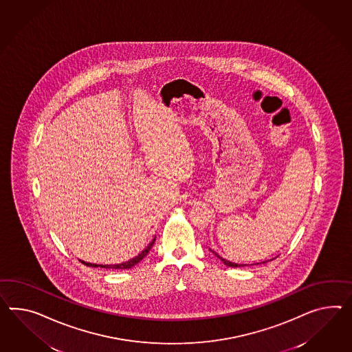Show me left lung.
<instances>
[{"mask_svg": "<svg viewBox=\"0 0 352 352\" xmlns=\"http://www.w3.org/2000/svg\"><path fill=\"white\" fill-rule=\"evenodd\" d=\"M212 252L216 255L218 259H221V261H223L227 267H232V268H236V267H243V264H236V263H232V261H226V259H223L222 256H219V255H218L217 252H213V250H212ZM263 263H265V261H263ZM256 264H258V263H256Z\"/></svg>", "mask_w": 352, "mask_h": 352, "instance_id": "1", "label": "left lung"}]
</instances>
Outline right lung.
<instances>
[{
	"label": "right lung",
	"instance_id": "right-lung-1",
	"mask_svg": "<svg viewBox=\"0 0 352 352\" xmlns=\"http://www.w3.org/2000/svg\"><path fill=\"white\" fill-rule=\"evenodd\" d=\"M154 241H155V237H154L153 240H152V243H149V245L145 248L143 252H140L138 256L135 258H133V259H130V261H125V263H120V264H113V265H97V264H91V263H87V261H80L84 265H87V267H100V268H109V270H130L131 267H134L135 264H138L139 261H142L143 258L146 256V254L149 252V250L152 249V246H153Z\"/></svg>",
	"mask_w": 352,
	"mask_h": 352
}]
</instances>
